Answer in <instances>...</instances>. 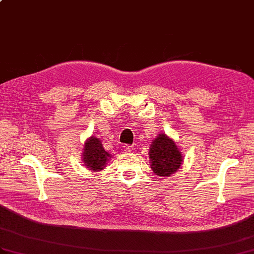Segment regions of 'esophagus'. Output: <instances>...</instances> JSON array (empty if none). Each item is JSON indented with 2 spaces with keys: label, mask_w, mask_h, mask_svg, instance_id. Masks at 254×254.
Segmentation results:
<instances>
[{
  "label": "esophagus",
  "mask_w": 254,
  "mask_h": 254,
  "mask_svg": "<svg viewBox=\"0 0 254 254\" xmlns=\"http://www.w3.org/2000/svg\"><path fill=\"white\" fill-rule=\"evenodd\" d=\"M133 145H130V144H125L124 145V150H125L126 152H132L133 151Z\"/></svg>",
  "instance_id": "1"
}]
</instances>
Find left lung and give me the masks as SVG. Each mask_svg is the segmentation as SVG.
Wrapping results in <instances>:
<instances>
[{"instance_id":"8db88e82","label":"left lung","mask_w":254,"mask_h":254,"mask_svg":"<svg viewBox=\"0 0 254 254\" xmlns=\"http://www.w3.org/2000/svg\"><path fill=\"white\" fill-rule=\"evenodd\" d=\"M151 168L157 176L168 177L180 168L183 157L175 141L166 134H158L150 146Z\"/></svg>"}]
</instances>
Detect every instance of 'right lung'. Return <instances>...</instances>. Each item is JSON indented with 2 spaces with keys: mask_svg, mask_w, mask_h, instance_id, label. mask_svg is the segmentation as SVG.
I'll list each match as a JSON object with an SVG mask.
<instances>
[{
  "mask_svg": "<svg viewBox=\"0 0 254 254\" xmlns=\"http://www.w3.org/2000/svg\"><path fill=\"white\" fill-rule=\"evenodd\" d=\"M83 159L87 168L91 170H101L111 158L110 154L104 150L101 141L96 137H91L86 141L83 151Z\"/></svg>",
  "mask_w": 254,
  "mask_h": 254,
  "instance_id": "1",
  "label": "right lung"
}]
</instances>
